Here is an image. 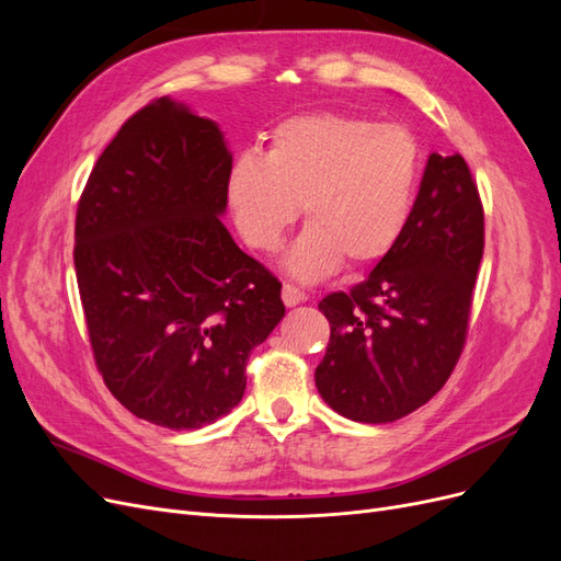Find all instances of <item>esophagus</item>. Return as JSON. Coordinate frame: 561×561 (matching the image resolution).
<instances>
[{
    "label": "esophagus",
    "instance_id": "34e87169",
    "mask_svg": "<svg viewBox=\"0 0 561 561\" xmlns=\"http://www.w3.org/2000/svg\"><path fill=\"white\" fill-rule=\"evenodd\" d=\"M304 299H307V295H304V290H299L297 285H293V283H285V285H283V301H285V307H297V304H301Z\"/></svg>",
    "mask_w": 561,
    "mask_h": 561
}]
</instances>
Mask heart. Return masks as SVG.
<instances>
[{
	"label": "heart",
	"mask_w": 561,
	"mask_h": 561,
	"mask_svg": "<svg viewBox=\"0 0 561 561\" xmlns=\"http://www.w3.org/2000/svg\"><path fill=\"white\" fill-rule=\"evenodd\" d=\"M421 145L398 124L346 112L293 116L268 135L266 157L233 161L227 198L243 241L266 254L283 248L304 206V231L287 268L301 280L332 274L346 260L388 257L410 222Z\"/></svg>",
	"instance_id": "b5f03b06"
}]
</instances>
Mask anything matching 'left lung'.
I'll return each mask as SVG.
<instances>
[{"label":"left lung","instance_id":"obj_1","mask_svg":"<svg viewBox=\"0 0 561 561\" xmlns=\"http://www.w3.org/2000/svg\"><path fill=\"white\" fill-rule=\"evenodd\" d=\"M484 252V208L461 154H431L398 245L318 309L330 344L316 386L334 412L390 423L426 404L461 358Z\"/></svg>","mask_w":561,"mask_h":561}]
</instances>
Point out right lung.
Wrapping results in <instances>:
<instances>
[{
	"label": "right lung",
	"instance_id": "right-lung-1",
	"mask_svg": "<svg viewBox=\"0 0 561 561\" xmlns=\"http://www.w3.org/2000/svg\"><path fill=\"white\" fill-rule=\"evenodd\" d=\"M222 133L157 98L118 128L83 186L75 268L95 367L128 412L196 431L229 414L285 316L280 280L233 243Z\"/></svg>",
	"mask_w": 561,
	"mask_h": 561
}]
</instances>
